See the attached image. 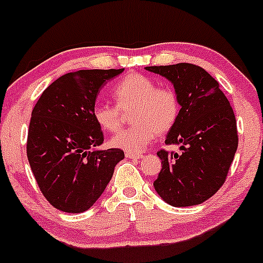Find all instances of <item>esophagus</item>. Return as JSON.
<instances>
[{"mask_svg":"<svg viewBox=\"0 0 263 263\" xmlns=\"http://www.w3.org/2000/svg\"><path fill=\"white\" fill-rule=\"evenodd\" d=\"M125 157L126 158H130V159H139V158H142V154L132 153V152H125Z\"/></svg>","mask_w":263,"mask_h":263,"instance_id":"1","label":"esophagus"}]
</instances>
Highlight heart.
Masks as SVG:
<instances>
[{
	"instance_id": "b5f03b06",
	"label": "heart",
	"mask_w": 263,
	"mask_h": 263,
	"mask_svg": "<svg viewBox=\"0 0 263 263\" xmlns=\"http://www.w3.org/2000/svg\"><path fill=\"white\" fill-rule=\"evenodd\" d=\"M116 105L97 102L93 119L104 130L114 133L123 126L125 114H130L134 125L121 130L110 140L112 147L126 152H139L149 144L156 134L171 130L180 115L181 105L171 87L159 86L148 76L130 73L112 91Z\"/></svg>"
}]
</instances>
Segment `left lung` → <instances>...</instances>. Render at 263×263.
Segmentation results:
<instances>
[{
  "label": "left lung",
  "instance_id": "1",
  "mask_svg": "<svg viewBox=\"0 0 263 263\" xmlns=\"http://www.w3.org/2000/svg\"><path fill=\"white\" fill-rule=\"evenodd\" d=\"M171 81L181 110L164 143L181 153L161 149L162 170L153 182L172 206H192L212 197L226 182L238 147L237 121L219 83L191 63L145 67Z\"/></svg>",
  "mask_w": 263,
  "mask_h": 263
}]
</instances>
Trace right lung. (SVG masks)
<instances>
[{
    "mask_svg": "<svg viewBox=\"0 0 263 263\" xmlns=\"http://www.w3.org/2000/svg\"><path fill=\"white\" fill-rule=\"evenodd\" d=\"M121 69H82L62 76L31 112L29 163L40 191L55 209L82 213L97 201L124 159L119 148L96 151L104 142L93 119L99 91Z\"/></svg>",
    "mask_w": 263,
    "mask_h": 263,
    "instance_id": "right-lung-1",
    "label": "right lung"
}]
</instances>
